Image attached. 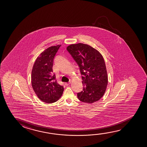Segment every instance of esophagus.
Returning <instances> with one entry per match:
<instances>
[{
    "label": "esophagus",
    "instance_id": "34e87169",
    "mask_svg": "<svg viewBox=\"0 0 147 147\" xmlns=\"http://www.w3.org/2000/svg\"><path fill=\"white\" fill-rule=\"evenodd\" d=\"M71 84V82H69L65 83V85L66 86H68L69 85Z\"/></svg>",
    "mask_w": 147,
    "mask_h": 147
}]
</instances>
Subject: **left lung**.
I'll return each instance as SVG.
<instances>
[{
    "mask_svg": "<svg viewBox=\"0 0 147 147\" xmlns=\"http://www.w3.org/2000/svg\"><path fill=\"white\" fill-rule=\"evenodd\" d=\"M80 68L83 90L77 93L79 100L92 103L105 94L108 77L105 60L99 51L88 45L72 44L67 47Z\"/></svg>",
    "mask_w": 147,
    "mask_h": 147,
    "instance_id": "left-lung-1",
    "label": "left lung"
}]
</instances>
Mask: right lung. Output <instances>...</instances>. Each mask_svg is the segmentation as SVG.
<instances>
[{"label":"right lung","mask_w":147,"mask_h":147,"mask_svg":"<svg viewBox=\"0 0 147 147\" xmlns=\"http://www.w3.org/2000/svg\"><path fill=\"white\" fill-rule=\"evenodd\" d=\"M61 45L49 47L40 53L34 62L31 75L33 90L40 100L52 103L62 96L64 87L58 83L53 73L55 56Z\"/></svg>","instance_id":"1"}]
</instances>
